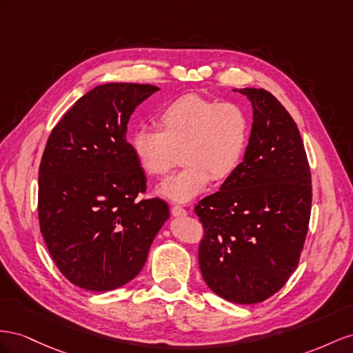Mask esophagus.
I'll return each instance as SVG.
<instances>
[{
	"label": "esophagus",
	"mask_w": 353,
	"mask_h": 353,
	"mask_svg": "<svg viewBox=\"0 0 353 353\" xmlns=\"http://www.w3.org/2000/svg\"><path fill=\"white\" fill-rule=\"evenodd\" d=\"M171 214H173L174 217H183V216L188 214V211L180 205H173V207H171Z\"/></svg>",
	"instance_id": "34e87169"
}]
</instances>
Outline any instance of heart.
Returning a JSON list of instances; mask_svg holds the SVG:
<instances>
[{
	"mask_svg": "<svg viewBox=\"0 0 353 353\" xmlns=\"http://www.w3.org/2000/svg\"><path fill=\"white\" fill-rule=\"evenodd\" d=\"M161 132L137 127L132 139L133 155L150 177H161L173 167L176 149H182L179 170L158 188V195L188 203L204 192L211 177L225 180L243 159L250 140V117L235 102H220L186 94L165 105L157 117Z\"/></svg>",
	"mask_w": 353,
	"mask_h": 353,
	"instance_id": "1",
	"label": "heart"
}]
</instances>
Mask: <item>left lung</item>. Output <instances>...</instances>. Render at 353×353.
I'll use <instances>...</instances> for the list:
<instances>
[{"label": "left lung", "mask_w": 353, "mask_h": 353, "mask_svg": "<svg viewBox=\"0 0 353 353\" xmlns=\"http://www.w3.org/2000/svg\"><path fill=\"white\" fill-rule=\"evenodd\" d=\"M253 108L244 159L195 213L205 235L199 269L211 291L239 305L283 288L307 234L310 170L294 119L263 88H234Z\"/></svg>", "instance_id": "1"}]
</instances>
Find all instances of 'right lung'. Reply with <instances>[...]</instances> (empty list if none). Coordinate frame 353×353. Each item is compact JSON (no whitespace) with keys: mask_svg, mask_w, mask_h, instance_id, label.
Returning <instances> with one entry per match:
<instances>
[{"mask_svg":"<svg viewBox=\"0 0 353 353\" xmlns=\"http://www.w3.org/2000/svg\"><path fill=\"white\" fill-rule=\"evenodd\" d=\"M158 90L97 85L47 140L38 177L39 228L56 266L79 288L110 291L134 279L170 217L163 199H137L146 176L127 142L130 117Z\"/></svg>","mask_w":353,"mask_h":353,"instance_id":"right-lung-1","label":"right lung"}]
</instances>
